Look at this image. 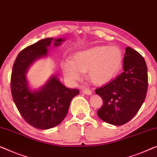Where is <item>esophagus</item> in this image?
I'll list each match as a JSON object with an SVG mask.
<instances>
[{
	"label": "esophagus",
	"instance_id": "1",
	"mask_svg": "<svg viewBox=\"0 0 157 157\" xmlns=\"http://www.w3.org/2000/svg\"><path fill=\"white\" fill-rule=\"evenodd\" d=\"M82 92L86 95H90L92 94L91 90H90V89H88V88H83V89L82 90Z\"/></svg>",
	"mask_w": 157,
	"mask_h": 157
}]
</instances>
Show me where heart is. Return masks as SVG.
Instances as JSON below:
<instances>
[{
	"label": "heart",
	"instance_id": "obj_1",
	"mask_svg": "<svg viewBox=\"0 0 157 157\" xmlns=\"http://www.w3.org/2000/svg\"><path fill=\"white\" fill-rule=\"evenodd\" d=\"M123 54L116 46H96L76 52L72 60L62 63L63 76L68 81L76 82L86 73L88 80L102 85L116 76L122 67Z\"/></svg>",
	"mask_w": 157,
	"mask_h": 157
}]
</instances>
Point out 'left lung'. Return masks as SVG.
Masks as SVG:
<instances>
[{
  "label": "left lung",
  "instance_id": "left-lung-1",
  "mask_svg": "<svg viewBox=\"0 0 157 157\" xmlns=\"http://www.w3.org/2000/svg\"><path fill=\"white\" fill-rule=\"evenodd\" d=\"M123 71L95 90L103 101L98 115L104 122L114 125H122L132 119L144 103L148 87L144 59L129 47L125 48Z\"/></svg>",
  "mask_w": 157,
  "mask_h": 157
}]
</instances>
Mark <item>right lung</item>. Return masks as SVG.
I'll use <instances>...</instances> for the list:
<instances>
[{"instance_id":"obj_1","label":"right lung","mask_w":157,"mask_h":157,"mask_svg":"<svg viewBox=\"0 0 157 157\" xmlns=\"http://www.w3.org/2000/svg\"><path fill=\"white\" fill-rule=\"evenodd\" d=\"M52 41L58 47L64 39L46 38L27 47L20 52L13 67L10 88L12 96L20 115L34 128L47 129L63 121L71 100L79 94L78 89L68 88L57 77L52 76L37 90H32L26 78L29 66L35 61L48 54Z\"/></svg>"}]
</instances>
